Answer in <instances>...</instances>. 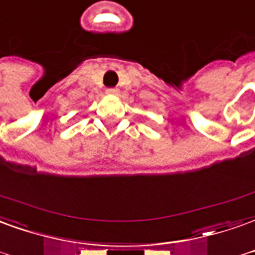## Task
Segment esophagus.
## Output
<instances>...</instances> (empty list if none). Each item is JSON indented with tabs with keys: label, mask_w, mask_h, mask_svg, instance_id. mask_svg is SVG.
Listing matches in <instances>:
<instances>
[{
	"label": "esophagus",
	"mask_w": 255,
	"mask_h": 255,
	"mask_svg": "<svg viewBox=\"0 0 255 255\" xmlns=\"http://www.w3.org/2000/svg\"><path fill=\"white\" fill-rule=\"evenodd\" d=\"M109 95H117L118 94V89L117 88H107V91H106Z\"/></svg>",
	"instance_id": "34e87169"
}]
</instances>
